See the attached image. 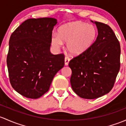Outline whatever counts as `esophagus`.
Instances as JSON below:
<instances>
[{
	"mask_svg": "<svg viewBox=\"0 0 126 126\" xmlns=\"http://www.w3.org/2000/svg\"><path fill=\"white\" fill-rule=\"evenodd\" d=\"M69 61H70L69 58L68 57H65V58H64V64H65L66 66L68 65Z\"/></svg>",
	"mask_w": 126,
	"mask_h": 126,
	"instance_id": "1",
	"label": "esophagus"
}]
</instances>
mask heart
<instances>
[{"mask_svg": "<svg viewBox=\"0 0 126 126\" xmlns=\"http://www.w3.org/2000/svg\"><path fill=\"white\" fill-rule=\"evenodd\" d=\"M98 36L95 26L81 22H72L62 26L59 30V35L54 34L52 44L55 47L67 42L66 49L73 55H79L87 51L93 45Z\"/></svg>", "mask_w": 126, "mask_h": 126, "instance_id": "obj_1", "label": "heart"}]
</instances>
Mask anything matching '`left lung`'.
Returning <instances> with one entry per match:
<instances>
[{
	"mask_svg": "<svg viewBox=\"0 0 126 126\" xmlns=\"http://www.w3.org/2000/svg\"><path fill=\"white\" fill-rule=\"evenodd\" d=\"M94 23L98 32L95 43L69 63L72 89L85 99L97 98L109 93L120 68L121 48L114 32L105 23Z\"/></svg>",
	"mask_w": 126,
	"mask_h": 126,
	"instance_id": "obj_1",
	"label": "left lung"
}]
</instances>
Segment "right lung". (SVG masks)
<instances>
[{
    "label": "right lung",
    "instance_id": "1",
    "mask_svg": "<svg viewBox=\"0 0 126 126\" xmlns=\"http://www.w3.org/2000/svg\"><path fill=\"white\" fill-rule=\"evenodd\" d=\"M57 19L29 18L10 37L6 59L12 87L28 98L47 92L55 75L64 65L63 54L50 52L52 30Z\"/></svg>",
    "mask_w": 126,
    "mask_h": 126
}]
</instances>
